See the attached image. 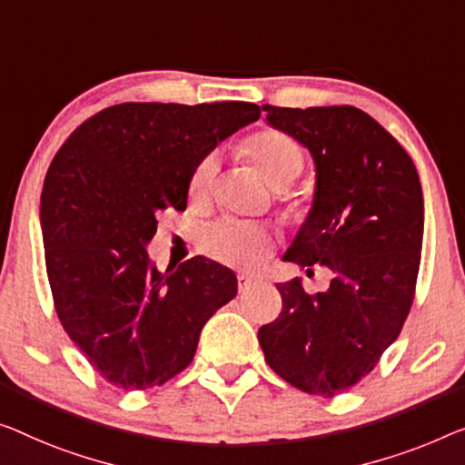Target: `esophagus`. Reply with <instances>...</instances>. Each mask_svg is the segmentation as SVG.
<instances>
[{
  "mask_svg": "<svg viewBox=\"0 0 465 465\" xmlns=\"http://www.w3.org/2000/svg\"><path fill=\"white\" fill-rule=\"evenodd\" d=\"M256 283H259V282H256L254 277H251V275H244V273L238 275V290H240V292H246L248 288L256 286Z\"/></svg>",
  "mask_w": 465,
  "mask_h": 465,
  "instance_id": "esophagus-1",
  "label": "esophagus"
}]
</instances>
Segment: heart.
<instances>
[{
	"mask_svg": "<svg viewBox=\"0 0 465 465\" xmlns=\"http://www.w3.org/2000/svg\"><path fill=\"white\" fill-rule=\"evenodd\" d=\"M244 152L251 156L261 177L280 190L286 188L302 173L304 154L301 145L292 137L275 129H265L248 137L244 143ZM219 161L214 154L204 156L196 164L190 179V196L192 200H204L209 196L217 177ZM203 246L206 254L214 261L223 262L235 269H252L261 262L272 246L267 230L252 223H240V221H225L217 223L204 233Z\"/></svg>",
	"mask_w": 465,
	"mask_h": 465,
	"instance_id": "1",
	"label": "heart"
}]
</instances>
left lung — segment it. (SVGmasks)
<instances>
[{"label":"left lung","instance_id":"left-lung-1","mask_svg":"<svg viewBox=\"0 0 465 465\" xmlns=\"http://www.w3.org/2000/svg\"><path fill=\"white\" fill-rule=\"evenodd\" d=\"M315 164L309 214L282 256L331 273L325 292L277 283L282 313L259 330L272 370L309 394L334 397L373 370L411 309L424 240V196L410 154L355 106H262Z\"/></svg>","mask_w":465,"mask_h":465}]
</instances>
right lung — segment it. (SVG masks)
<instances>
[{"mask_svg": "<svg viewBox=\"0 0 465 465\" xmlns=\"http://www.w3.org/2000/svg\"><path fill=\"white\" fill-rule=\"evenodd\" d=\"M259 116L251 102H124L54 156L39 219L55 311L110 384L145 391L183 371L204 323L238 292L221 262L193 256L161 273L145 246L158 213L185 211L196 164Z\"/></svg>", "mask_w": 465, "mask_h": 465, "instance_id": "add662e5", "label": "right lung"}]
</instances>
